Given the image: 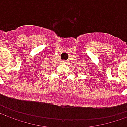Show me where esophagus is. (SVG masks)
I'll list each match as a JSON object with an SVG mask.
<instances>
[{"instance_id": "1", "label": "esophagus", "mask_w": 127, "mask_h": 127, "mask_svg": "<svg viewBox=\"0 0 127 127\" xmlns=\"http://www.w3.org/2000/svg\"><path fill=\"white\" fill-rule=\"evenodd\" d=\"M63 62H64V61H63Z\"/></svg>"}]
</instances>
